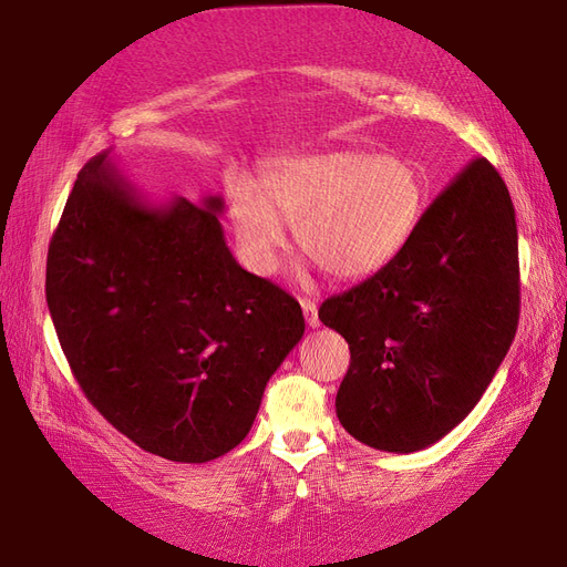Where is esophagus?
I'll list each match as a JSON object with an SVG mask.
<instances>
[{"label": "esophagus", "mask_w": 567, "mask_h": 567, "mask_svg": "<svg viewBox=\"0 0 567 567\" xmlns=\"http://www.w3.org/2000/svg\"><path fill=\"white\" fill-rule=\"evenodd\" d=\"M300 307H302L307 323H310L312 329H317V326L321 323V321H319V315H317V302L310 300V298H300Z\"/></svg>", "instance_id": "esophagus-1"}]
</instances>
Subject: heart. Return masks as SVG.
<instances>
[{"label": "heart", "instance_id": "1", "mask_svg": "<svg viewBox=\"0 0 567 567\" xmlns=\"http://www.w3.org/2000/svg\"><path fill=\"white\" fill-rule=\"evenodd\" d=\"M260 196L236 186L231 217L250 265L271 271L286 246L281 221L296 225L305 255L338 281L371 277L414 234L423 205L421 169L394 156L331 151L274 163Z\"/></svg>", "mask_w": 567, "mask_h": 567}]
</instances>
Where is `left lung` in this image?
I'll return each instance as SVG.
<instances>
[{
	"instance_id": "1",
	"label": "left lung",
	"mask_w": 567,
	"mask_h": 567,
	"mask_svg": "<svg viewBox=\"0 0 567 567\" xmlns=\"http://www.w3.org/2000/svg\"><path fill=\"white\" fill-rule=\"evenodd\" d=\"M518 315L516 210L499 173L477 158L394 260L321 305L319 319L350 346L338 421L373 450L431 447L483 398Z\"/></svg>"
}]
</instances>
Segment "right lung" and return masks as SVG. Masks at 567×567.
Segmentation results:
<instances>
[{
	"label": "right lung",
	"mask_w": 567,
	"mask_h": 567,
	"mask_svg": "<svg viewBox=\"0 0 567 567\" xmlns=\"http://www.w3.org/2000/svg\"><path fill=\"white\" fill-rule=\"evenodd\" d=\"M221 210V196L151 203L109 148L80 169L49 244V315L82 392L169 461L241 444L305 333L300 305L234 260Z\"/></svg>",
	"instance_id": "obj_1"
}]
</instances>
